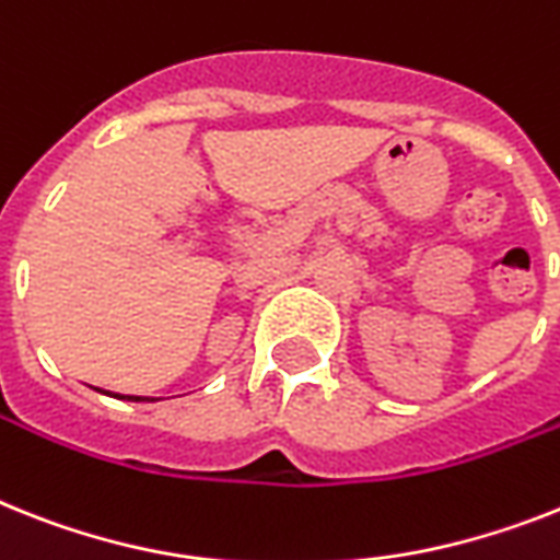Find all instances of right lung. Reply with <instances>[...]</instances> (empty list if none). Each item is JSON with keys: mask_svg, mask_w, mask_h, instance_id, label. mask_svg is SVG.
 <instances>
[{"mask_svg": "<svg viewBox=\"0 0 560 560\" xmlns=\"http://www.w3.org/2000/svg\"><path fill=\"white\" fill-rule=\"evenodd\" d=\"M128 400H148V397H133V395H128Z\"/></svg>", "mask_w": 560, "mask_h": 560, "instance_id": "1", "label": "right lung"}]
</instances>
